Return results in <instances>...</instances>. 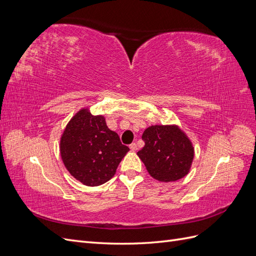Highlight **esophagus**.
Returning <instances> with one entry per match:
<instances>
[{"mask_svg":"<svg viewBox=\"0 0 256 256\" xmlns=\"http://www.w3.org/2000/svg\"><path fill=\"white\" fill-rule=\"evenodd\" d=\"M129 147H130V150H132V152L136 150V148H138V147H136V143H131V144L129 145Z\"/></svg>","mask_w":256,"mask_h":256,"instance_id":"obj_1","label":"esophagus"}]
</instances>
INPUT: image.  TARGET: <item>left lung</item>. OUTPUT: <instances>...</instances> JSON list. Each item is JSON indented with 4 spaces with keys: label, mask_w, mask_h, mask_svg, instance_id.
I'll return each instance as SVG.
<instances>
[{
    "label": "left lung",
    "mask_w": 256,
    "mask_h": 256,
    "mask_svg": "<svg viewBox=\"0 0 256 256\" xmlns=\"http://www.w3.org/2000/svg\"><path fill=\"white\" fill-rule=\"evenodd\" d=\"M145 145L138 152L150 175L164 182H176L190 171L194 148L175 125H154L143 132Z\"/></svg>",
    "instance_id": "obj_1"
}]
</instances>
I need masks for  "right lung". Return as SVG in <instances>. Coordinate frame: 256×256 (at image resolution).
Here are the masks:
<instances>
[{
  "label": "right lung",
  "mask_w": 256,
  "mask_h": 256,
  "mask_svg": "<svg viewBox=\"0 0 256 256\" xmlns=\"http://www.w3.org/2000/svg\"><path fill=\"white\" fill-rule=\"evenodd\" d=\"M118 134L108 128L102 115L82 109L69 120L60 142L65 168L85 186H100L114 176L128 152Z\"/></svg>",
  "instance_id": "1"
}]
</instances>
